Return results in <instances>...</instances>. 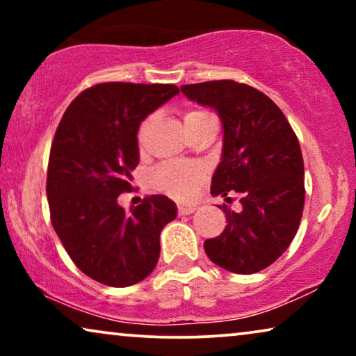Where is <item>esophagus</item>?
<instances>
[{
  "instance_id": "1",
  "label": "esophagus",
  "mask_w": 356,
  "mask_h": 356,
  "mask_svg": "<svg viewBox=\"0 0 356 356\" xmlns=\"http://www.w3.org/2000/svg\"><path fill=\"white\" fill-rule=\"evenodd\" d=\"M196 209V206H178V213L179 216H189V213H193Z\"/></svg>"
}]
</instances>
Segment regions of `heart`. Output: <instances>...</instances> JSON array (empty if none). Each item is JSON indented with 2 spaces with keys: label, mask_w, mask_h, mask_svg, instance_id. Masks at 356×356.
Instances as JSON below:
<instances>
[{
  "label": "heart",
  "mask_w": 356,
  "mask_h": 356,
  "mask_svg": "<svg viewBox=\"0 0 356 356\" xmlns=\"http://www.w3.org/2000/svg\"><path fill=\"white\" fill-rule=\"evenodd\" d=\"M207 115L206 111L191 110L184 113V124L191 123ZM152 118L143 121L138 131V140L143 143ZM206 177V168L199 163H165L159 167L152 175V186L157 191L167 194L175 199H188L196 191L199 183Z\"/></svg>",
  "instance_id": "obj_1"
}]
</instances>
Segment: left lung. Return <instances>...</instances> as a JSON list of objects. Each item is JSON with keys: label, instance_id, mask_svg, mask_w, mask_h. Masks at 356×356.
<instances>
[{"label": "left lung", "instance_id": "obj_1", "mask_svg": "<svg viewBox=\"0 0 356 356\" xmlns=\"http://www.w3.org/2000/svg\"><path fill=\"white\" fill-rule=\"evenodd\" d=\"M199 105L211 106L223 126L222 160L211 194L241 211L220 209L227 225L204 243L213 264L235 274H254L284 254L300 227L305 206V167L300 143L282 110L254 87L235 81L181 86Z\"/></svg>", "mask_w": 356, "mask_h": 356}]
</instances>
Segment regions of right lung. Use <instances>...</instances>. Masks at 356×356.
Masks as SVG:
<instances>
[{
    "instance_id": "right-lung-1",
    "label": "right lung",
    "mask_w": 356,
    "mask_h": 356,
    "mask_svg": "<svg viewBox=\"0 0 356 356\" xmlns=\"http://www.w3.org/2000/svg\"><path fill=\"white\" fill-rule=\"evenodd\" d=\"M177 94L173 84H97L58 124L47 173L51 223L72 262L104 285L144 280L157 266L160 232L177 217V204L162 194L129 212L118 204L133 189L140 123Z\"/></svg>"
}]
</instances>
